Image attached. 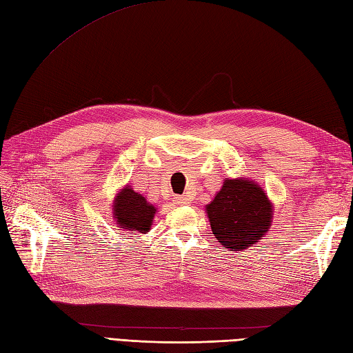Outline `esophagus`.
<instances>
[{"label":"esophagus","mask_w":353,"mask_h":353,"mask_svg":"<svg viewBox=\"0 0 353 353\" xmlns=\"http://www.w3.org/2000/svg\"><path fill=\"white\" fill-rule=\"evenodd\" d=\"M174 201L176 204L185 205V204H189V198L186 195H179V196H174Z\"/></svg>","instance_id":"1"}]
</instances>
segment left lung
Listing matches in <instances>:
<instances>
[{
    "instance_id": "8db88e82",
    "label": "left lung",
    "mask_w": 353,
    "mask_h": 353,
    "mask_svg": "<svg viewBox=\"0 0 353 353\" xmlns=\"http://www.w3.org/2000/svg\"><path fill=\"white\" fill-rule=\"evenodd\" d=\"M205 209L214 237L231 250L246 249L261 240L273 213L263 189L246 179L225 180Z\"/></svg>"
}]
</instances>
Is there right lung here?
<instances>
[{"label":"right lung","mask_w":353,"mask_h":353,"mask_svg":"<svg viewBox=\"0 0 353 353\" xmlns=\"http://www.w3.org/2000/svg\"><path fill=\"white\" fill-rule=\"evenodd\" d=\"M157 209L146 201V198L126 186L117 195L114 203V219L121 227L132 232H148Z\"/></svg>","instance_id":"right-lung-1"}]
</instances>
